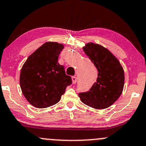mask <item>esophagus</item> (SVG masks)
Instances as JSON below:
<instances>
[{
    "label": "esophagus",
    "instance_id": "34e87169",
    "mask_svg": "<svg viewBox=\"0 0 146 146\" xmlns=\"http://www.w3.org/2000/svg\"><path fill=\"white\" fill-rule=\"evenodd\" d=\"M72 82H73V84L76 83V82H77V78L76 76H73L72 77Z\"/></svg>",
    "mask_w": 146,
    "mask_h": 146
}]
</instances>
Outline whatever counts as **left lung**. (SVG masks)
I'll return each mask as SVG.
<instances>
[{
	"mask_svg": "<svg viewBox=\"0 0 146 146\" xmlns=\"http://www.w3.org/2000/svg\"><path fill=\"white\" fill-rule=\"evenodd\" d=\"M83 50L97 69L98 78L88 92L79 93L80 100L96 109L108 108L117 100L123 91V68L117 58L99 44L89 42Z\"/></svg>",
	"mask_w": 146,
	"mask_h": 146,
	"instance_id": "left-lung-1",
	"label": "left lung"
}]
</instances>
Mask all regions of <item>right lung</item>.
<instances>
[{
  "mask_svg": "<svg viewBox=\"0 0 146 146\" xmlns=\"http://www.w3.org/2000/svg\"><path fill=\"white\" fill-rule=\"evenodd\" d=\"M62 44L47 42L29 56L21 68L19 83L23 94L33 106L47 108L59 102L72 83L58 62Z\"/></svg>",
  "mask_w": 146,
  "mask_h": 146,
  "instance_id": "obj_1",
  "label": "right lung"
}]
</instances>
